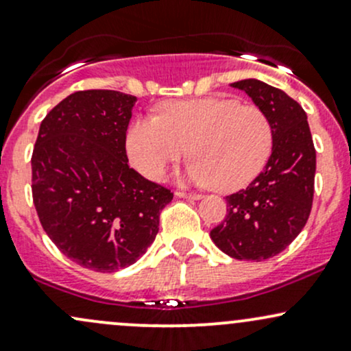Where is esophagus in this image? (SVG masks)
I'll use <instances>...</instances> for the list:
<instances>
[{
	"label": "esophagus",
	"mask_w": 351,
	"mask_h": 351,
	"mask_svg": "<svg viewBox=\"0 0 351 351\" xmlns=\"http://www.w3.org/2000/svg\"><path fill=\"white\" fill-rule=\"evenodd\" d=\"M177 197H184V199H192V201H199V199H202L201 194H195V192H192V194H189V192H176Z\"/></svg>",
	"instance_id": "1"
}]
</instances>
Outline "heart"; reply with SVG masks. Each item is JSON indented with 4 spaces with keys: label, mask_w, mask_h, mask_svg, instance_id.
Wrapping results in <instances>:
<instances>
[{
    "label": "heart",
    "mask_w": 351,
    "mask_h": 351,
    "mask_svg": "<svg viewBox=\"0 0 351 351\" xmlns=\"http://www.w3.org/2000/svg\"><path fill=\"white\" fill-rule=\"evenodd\" d=\"M273 141V125L265 110L207 97L167 101L159 117L137 119L125 144L132 165L149 179H159L189 149L194 159L180 179L231 192L247 186L263 171Z\"/></svg>",
    "instance_id": "1"
}]
</instances>
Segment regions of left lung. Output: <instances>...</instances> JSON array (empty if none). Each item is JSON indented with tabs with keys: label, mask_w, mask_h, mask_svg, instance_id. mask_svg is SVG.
Instances as JSON below:
<instances>
[{
	"label": "left lung",
	"mask_w": 351,
	"mask_h": 351,
	"mask_svg": "<svg viewBox=\"0 0 351 351\" xmlns=\"http://www.w3.org/2000/svg\"><path fill=\"white\" fill-rule=\"evenodd\" d=\"M231 86L266 112L274 141L261 174L226 197L228 216L210 231V239L231 258L265 261L286 250L310 217L316 152L308 117L291 97L256 78Z\"/></svg>",
	"instance_id": "1"
}]
</instances>
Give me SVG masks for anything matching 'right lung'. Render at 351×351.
I'll return each mask as SVG.
<instances>
[{
    "instance_id": "1",
    "label": "right lung",
    "mask_w": 351,
    "mask_h": 351,
    "mask_svg": "<svg viewBox=\"0 0 351 351\" xmlns=\"http://www.w3.org/2000/svg\"><path fill=\"white\" fill-rule=\"evenodd\" d=\"M135 101L115 90L71 93L45 117L33 150V202L45 232L66 258L99 273L134 265L174 197L129 167Z\"/></svg>"
}]
</instances>
